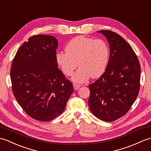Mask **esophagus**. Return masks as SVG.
Instances as JSON below:
<instances>
[{
  "mask_svg": "<svg viewBox=\"0 0 151 151\" xmlns=\"http://www.w3.org/2000/svg\"><path fill=\"white\" fill-rule=\"evenodd\" d=\"M80 87H81V86L78 85V84H76V83L73 84V87H74V89L75 90H78Z\"/></svg>",
  "mask_w": 151,
  "mask_h": 151,
  "instance_id": "1",
  "label": "esophagus"
}]
</instances>
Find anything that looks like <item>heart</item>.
<instances>
[{
	"label": "heart",
	"instance_id": "heart-1",
	"mask_svg": "<svg viewBox=\"0 0 151 151\" xmlns=\"http://www.w3.org/2000/svg\"><path fill=\"white\" fill-rule=\"evenodd\" d=\"M65 50L57 52L55 60L66 76H71L78 64L80 65L72 77L73 82H85L91 76L97 78L106 71L109 50L104 40L78 36L69 42Z\"/></svg>",
	"mask_w": 151,
	"mask_h": 151
}]
</instances>
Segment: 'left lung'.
Listing matches in <instances>:
<instances>
[{
  "instance_id": "left-lung-1",
  "label": "left lung",
  "mask_w": 151,
  "mask_h": 151,
  "mask_svg": "<svg viewBox=\"0 0 151 151\" xmlns=\"http://www.w3.org/2000/svg\"><path fill=\"white\" fill-rule=\"evenodd\" d=\"M98 32L106 37L110 57L104 74L89 86V107L100 120L113 122L127 113L137 98L141 68L137 56L124 38L110 30Z\"/></svg>"
}]
</instances>
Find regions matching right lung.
I'll use <instances>...</instances> for the list:
<instances>
[{
    "label": "right lung",
    "mask_w": 151,
    "mask_h": 151,
    "mask_svg": "<svg viewBox=\"0 0 151 151\" xmlns=\"http://www.w3.org/2000/svg\"><path fill=\"white\" fill-rule=\"evenodd\" d=\"M57 47L55 37L34 35L21 45L12 64L14 96L24 111L38 121L60 115L73 92L72 83L58 68Z\"/></svg>",
    "instance_id": "right-lung-1"
}]
</instances>
